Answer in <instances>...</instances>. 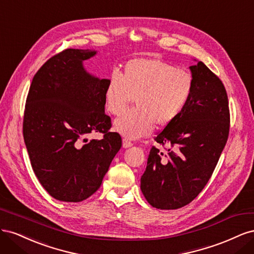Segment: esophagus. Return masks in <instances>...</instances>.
I'll return each instance as SVG.
<instances>
[{"label":"esophagus","mask_w":254,"mask_h":254,"mask_svg":"<svg viewBox=\"0 0 254 254\" xmlns=\"http://www.w3.org/2000/svg\"><path fill=\"white\" fill-rule=\"evenodd\" d=\"M132 145H133V144H132L131 142H130L128 139H126V137H125V139H123V147H124V148L131 147Z\"/></svg>","instance_id":"34e87169"}]
</instances>
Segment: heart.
Here are the masks:
<instances>
[{"mask_svg":"<svg viewBox=\"0 0 254 254\" xmlns=\"http://www.w3.org/2000/svg\"><path fill=\"white\" fill-rule=\"evenodd\" d=\"M193 89V76L187 70L157 58H135L126 64L123 76L118 72L110 75L106 108L120 115L134 98L136 107L114 122V130L127 139H139L155 125L163 128L175 121L189 104Z\"/></svg>","mask_w":254,"mask_h":254,"instance_id":"b5f03b06","label":"heart"}]
</instances>
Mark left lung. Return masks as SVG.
I'll return each mask as SVG.
<instances>
[{
  "label": "left lung",
  "mask_w": 254,
  "mask_h": 254,
  "mask_svg": "<svg viewBox=\"0 0 254 254\" xmlns=\"http://www.w3.org/2000/svg\"><path fill=\"white\" fill-rule=\"evenodd\" d=\"M190 70L194 89L189 104L155 137L170 148L163 155L152 146L141 177L144 197L160 210H176L194 200L210 180L229 136L224 83L202 61Z\"/></svg>",
  "instance_id": "1"
}]
</instances>
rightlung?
Returning a JSON list of instances; mask_svg holds the SVG:
<instances>
[{"label": "right lung", "mask_w": 254, "mask_h": 254, "mask_svg": "<svg viewBox=\"0 0 254 254\" xmlns=\"http://www.w3.org/2000/svg\"><path fill=\"white\" fill-rule=\"evenodd\" d=\"M96 51L66 49L35 74L26 98L23 136L38 180L57 200L79 202L101 187L122 147L105 113L109 79H99L82 61ZM92 132L104 133L88 141Z\"/></svg>", "instance_id": "obj_1"}]
</instances>
